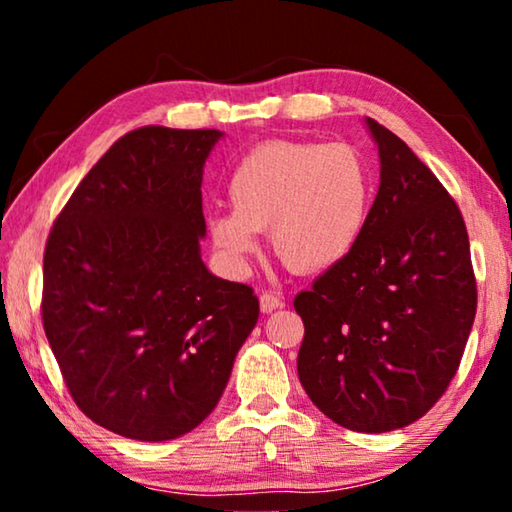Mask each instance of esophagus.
I'll list each match as a JSON object with an SVG mask.
<instances>
[{
    "label": "esophagus",
    "mask_w": 512,
    "mask_h": 512,
    "mask_svg": "<svg viewBox=\"0 0 512 512\" xmlns=\"http://www.w3.org/2000/svg\"><path fill=\"white\" fill-rule=\"evenodd\" d=\"M259 307H262L264 314H271V311L282 307V300L273 296V293L266 291V293H262V296H259Z\"/></svg>",
    "instance_id": "obj_1"
}]
</instances>
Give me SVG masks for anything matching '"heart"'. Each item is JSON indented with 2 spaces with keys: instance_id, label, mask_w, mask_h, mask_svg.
<instances>
[{
  "instance_id": "b5f03b06",
  "label": "heart",
  "mask_w": 512,
  "mask_h": 512,
  "mask_svg": "<svg viewBox=\"0 0 512 512\" xmlns=\"http://www.w3.org/2000/svg\"><path fill=\"white\" fill-rule=\"evenodd\" d=\"M232 207L207 214L212 246L232 273L257 253V232L293 271H323L348 257L368 225L372 176L350 144L271 140L232 171Z\"/></svg>"
}]
</instances>
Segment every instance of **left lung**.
Listing matches in <instances>:
<instances>
[{
    "label": "left lung",
    "mask_w": 512,
    "mask_h": 512,
    "mask_svg": "<svg viewBox=\"0 0 512 512\" xmlns=\"http://www.w3.org/2000/svg\"><path fill=\"white\" fill-rule=\"evenodd\" d=\"M379 189L359 244L293 307L305 323L300 384L361 433L422 418L461 363L476 314L470 239L447 189L375 119Z\"/></svg>",
    "instance_id": "8db88e82"
}]
</instances>
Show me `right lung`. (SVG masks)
Returning <instances> with one entry per match:
<instances>
[{"mask_svg":"<svg viewBox=\"0 0 512 512\" xmlns=\"http://www.w3.org/2000/svg\"><path fill=\"white\" fill-rule=\"evenodd\" d=\"M221 131L126 133L74 189L45 248L42 325L79 409L162 443L219 404L259 302L207 271L203 167Z\"/></svg>","mask_w":512,"mask_h":512,"instance_id":"obj_1","label":"right lung"}]
</instances>
